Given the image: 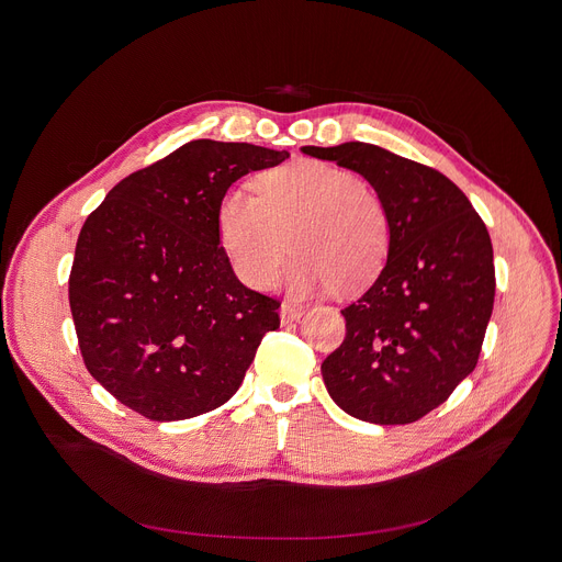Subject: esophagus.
<instances>
[{
  "mask_svg": "<svg viewBox=\"0 0 562 562\" xmlns=\"http://www.w3.org/2000/svg\"><path fill=\"white\" fill-rule=\"evenodd\" d=\"M301 316H303V307L293 305V303H282V307H280V318H282V323H291V321H296V318H301Z\"/></svg>",
  "mask_w": 562,
  "mask_h": 562,
  "instance_id": "1",
  "label": "esophagus"
}]
</instances>
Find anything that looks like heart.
<instances>
[{
	"label": "heart",
	"mask_w": 562,
	"mask_h": 562,
	"mask_svg": "<svg viewBox=\"0 0 562 562\" xmlns=\"http://www.w3.org/2000/svg\"><path fill=\"white\" fill-rule=\"evenodd\" d=\"M216 232L236 278L252 289L271 286L289 248L296 250L289 286L299 296L335 286L339 293L367 289L392 248L382 198L352 170L314 159L261 172L255 193L225 191Z\"/></svg>",
	"instance_id": "obj_1"
}]
</instances>
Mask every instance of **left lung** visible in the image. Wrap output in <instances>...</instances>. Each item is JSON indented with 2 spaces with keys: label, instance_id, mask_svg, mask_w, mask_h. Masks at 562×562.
Masks as SVG:
<instances>
[{
  "label": "left lung",
  "instance_id": "obj_1",
  "mask_svg": "<svg viewBox=\"0 0 562 562\" xmlns=\"http://www.w3.org/2000/svg\"><path fill=\"white\" fill-rule=\"evenodd\" d=\"M303 153L360 172L392 223L385 269L341 310L346 337L323 360V382L350 417L419 422L476 369L496 286L487 227L430 166L358 140Z\"/></svg>",
  "mask_w": 562,
  "mask_h": 562
}]
</instances>
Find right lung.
<instances>
[{"instance_id": "obj_1", "label": "right lung", "mask_w": 562, "mask_h": 562, "mask_svg": "<svg viewBox=\"0 0 562 562\" xmlns=\"http://www.w3.org/2000/svg\"><path fill=\"white\" fill-rule=\"evenodd\" d=\"M286 150L189 140L117 182L86 218L68 280L83 364L150 422H182L239 390L280 301L236 280L216 206Z\"/></svg>"}]
</instances>
